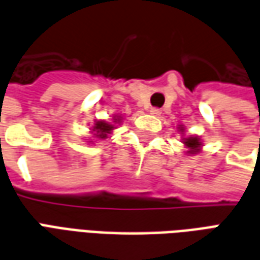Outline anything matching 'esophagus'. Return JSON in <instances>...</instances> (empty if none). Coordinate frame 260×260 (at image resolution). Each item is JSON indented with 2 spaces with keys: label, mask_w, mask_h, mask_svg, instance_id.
I'll use <instances>...</instances> for the list:
<instances>
[{
  "label": "esophagus",
  "mask_w": 260,
  "mask_h": 260,
  "mask_svg": "<svg viewBox=\"0 0 260 260\" xmlns=\"http://www.w3.org/2000/svg\"><path fill=\"white\" fill-rule=\"evenodd\" d=\"M149 114H152V115H154V117H160L161 111H160L158 108H150V110H149Z\"/></svg>",
  "instance_id": "esophagus-1"
}]
</instances>
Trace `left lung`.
<instances>
[{
  "label": "left lung",
  "instance_id": "8db88e82",
  "mask_svg": "<svg viewBox=\"0 0 260 260\" xmlns=\"http://www.w3.org/2000/svg\"><path fill=\"white\" fill-rule=\"evenodd\" d=\"M177 132L181 134V143H182V150H184V154L186 156H195V154H199L202 153V149H203V141H202L201 136L198 135H186L185 126L182 124L177 125Z\"/></svg>",
  "mask_w": 260,
  "mask_h": 260
}]
</instances>
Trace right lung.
Instances as JSON below:
<instances>
[{
    "mask_svg": "<svg viewBox=\"0 0 260 260\" xmlns=\"http://www.w3.org/2000/svg\"><path fill=\"white\" fill-rule=\"evenodd\" d=\"M124 117L121 114H114L113 119L111 121H106V119H94V122L91 124V128L89 129V134H90L91 138L89 139H85L87 143H94V141H104V139H108L110 136L113 135V132L117 128L118 125H121Z\"/></svg>",
    "mask_w": 260,
    "mask_h": 260,
    "instance_id": "obj_1",
    "label": "right lung"
}]
</instances>
